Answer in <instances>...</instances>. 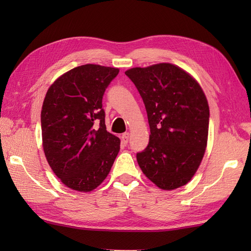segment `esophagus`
<instances>
[{"label": "esophagus", "instance_id": "esophagus-1", "mask_svg": "<svg viewBox=\"0 0 251 251\" xmlns=\"http://www.w3.org/2000/svg\"><path fill=\"white\" fill-rule=\"evenodd\" d=\"M128 139H129V134H128V132H124V134L121 136V141H122L123 145H127V142H128Z\"/></svg>", "mask_w": 251, "mask_h": 251}]
</instances>
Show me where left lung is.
Returning <instances> with one entry per match:
<instances>
[{"label":"left lung","instance_id":"8db88e82","mask_svg":"<svg viewBox=\"0 0 251 251\" xmlns=\"http://www.w3.org/2000/svg\"><path fill=\"white\" fill-rule=\"evenodd\" d=\"M125 74L145 103L150 140L137 153L138 164L159 189L186 184L205 154L209 106L200 84L172 63L132 68Z\"/></svg>","mask_w":251,"mask_h":251}]
</instances>
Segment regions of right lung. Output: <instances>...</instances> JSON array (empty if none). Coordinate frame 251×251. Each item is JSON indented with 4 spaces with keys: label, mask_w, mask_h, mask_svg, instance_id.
<instances>
[{
    "label": "right lung",
    "mask_w": 251,
    "mask_h": 251,
    "mask_svg": "<svg viewBox=\"0 0 251 251\" xmlns=\"http://www.w3.org/2000/svg\"><path fill=\"white\" fill-rule=\"evenodd\" d=\"M116 68L84 65L58 77L41 112L47 162L68 188L90 192L109 175L121 141L106 131L102 97Z\"/></svg>",
    "instance_id": "obj_1"
}]
</instances>
